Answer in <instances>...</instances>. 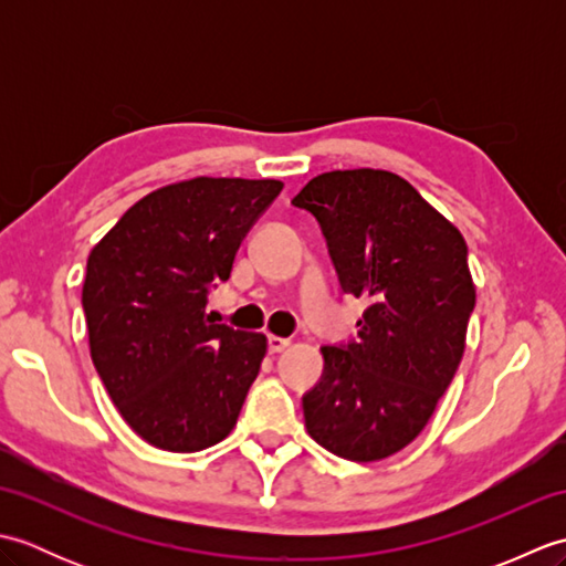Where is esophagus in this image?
<instances>
[{
  "instance_id": "1",
  "label": "esophagus",
  "mask_w": 566,
  "mask_h": 566,
  "mask_svg": "<svg viewBox=\"0 0 566 566\" xmlns=\"http://www.w3.org/2000/svg\"><path fill=\"white\" fill-rule=\"evenodd\" d=\"M290 343H292L290 338H280V335H268V350L270 353H282Z\"/></svg>"
}]
</instances>
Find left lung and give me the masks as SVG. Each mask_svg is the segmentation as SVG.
Returning a JSON list of instances; mask_svg holds the SVG:
<instances>
[{
  "label": "left lung",
  "instance_id": "8db88e82",
  "mask_svg": "<svg viewBox=\"0 0 566 566\" xmlns=\"http://www.w3.org/2000/svg\"><path fill=\"white\" fill-rule=\"evenodd\" d=\"M292 203L318 221L340 290L369 302L357 340L321 347L306 430L343 460H384L426 428L460 367L476 298L467 243L387 170L323 172Z\"/></svg>",
  "mask_w": 566,
  "mask_h": 566
}]
</instances>
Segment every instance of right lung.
<instances>
[{"mask_svg": "<svg viewBox=\"0 0 566 566\" xmlns=\"http://www.w3.org/2000/svg\"><path fill=\"white\" fill-rule=\"evenodd\" d=\"M282 187L238 177L163 187L90 252L82 308L92 363L153 448L199 452L235 426L268 338L213 323L203 308Z\"/></svg>", "mask_w": 566, "mask_h": 566, "instance_id": "right-lung-1", "label": "right lung"}]
</instances>
